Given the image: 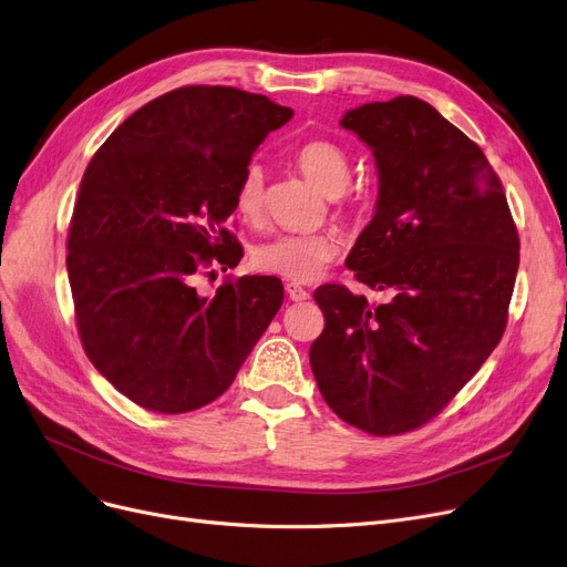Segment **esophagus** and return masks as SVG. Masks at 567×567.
I'll return each instance as SVG.
<instances>
[{
    "mask_svg": "<svg viewBox=\"0 0 567 567\" xmlns=\"http://www.w3.org/2000/svg\"><path fill=\"white\" fill-rule=\"evenodd\" d=\"M285 289H287L289 301H293V303H303V301L310 299V291L303 289L301 285H297V282H289Z\"/></svg>",
    "mask_w": 567,
    "mask_h": 567,
    "instance_id": "esophagus-1",
    "label": "esophagus"
}]
</instances>
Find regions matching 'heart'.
I'll list each match as a JSON object with an SVG mask.
<instances>
[{"label": "heart", "mask_w": 567, "mask_h": 567, "mask_svg": "<svg viewBox=\"0 0 567 567\" xmlns=\"http://www.w3.org/2000/svg\"><path fill=\"white\" fill-rule=\"evenodd\" d=\"M301 174L329 196H336L350 181V159L342 147L329 138H310L293 153ZM234 204L245 223H257L264 213V168L250 162L236 185ZM342 250V240L333 231L280 234L255 245L252 264L264 274L291 282H308L322 274Z\"/></svg>", "instance_id": "obj_1"}]
</instances>
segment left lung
<instances>
[{"label": "left lung", "mask_w": 567, "mask_h": 567, "mask_svg": "<svg viewBox=\"0 0 567 567\" xmlns=\"http://www.w3.org/2000/svg\"><path fill=\"white\" fill-rule=\"evenodd\" d=\"M340 127L371 147L380 185L344 266L389 299L373 306L342 285L317 287L327 324L310 365L342 422L399 435L426 424L496 350L519 236L480 145L431 104H363Z\"/></svg>", "instance_id": "obj_1"}]
</instances>
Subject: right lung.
<instances>
[{"mask_svg": "<svg viewBox=\"0 0 567 567\" xmlns=\"http://www.w3.org/2000/svg\"><path fill=\"white\" fill-rule=\"evenodd\" d=\"M291 115L264 94L187 85L132 113L87 164L69 285L87 359L136 405L181 414L223 396L280 310L276 276H243L213 299L194 282L240 261L225 229L238 178Z\"/></svg>", "mask_w": 567, "mask_h": 567, "instance_id": "add662e5", "label": "right lung"}]
</instances>
